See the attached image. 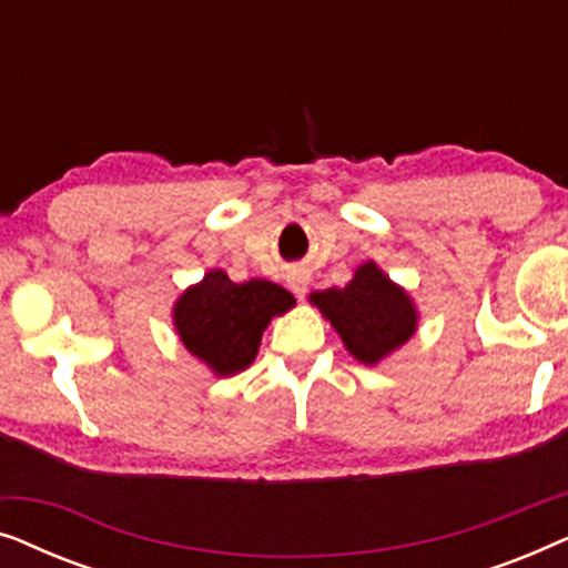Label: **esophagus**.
I'll list each match as a JSON object with an SVG mask.
<instances>
[{
	"label": "esophagus",
	"instance_id": "1",
	"mask_svg": "<svg viewBox=\"0 0 568 568\" xmlns=\"http://www.w3.org/2000/svg\"><path fill=\"white\" fill-rule=\"evenodd\" d=\"M307 286H310V276L305 274V271H297V274H292V276H290V290H292L294 294H297L300 300L305 297Z\"/></svg>",
	"mask_w": 568,
	"mask_h": 568
}]
</instances>
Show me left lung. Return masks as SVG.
<instances>
[{
  "label": "left lung",
  "mask_w": 568,
  "mask_h": 568,
  "mask_svg": "<svg viewBox=\"0 0 568 568\" xmlns=\"http://www.w3.org/2000/svg\"><path fill=\"white\" fill-rule=\"evenodd\" d=\"M310 302L333 325L346 352L367 367L398 352L418 328L416 302L375 261L356 266L346 286L313 292Z\"/></svg>",
  "instance_id": "left-lung-1"
}]
</instances>
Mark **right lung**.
Wrapping results in <instances>:
<instances>
[{
    "label": "right lung",
    "mask_w": 568,
    "mask_h": 568,
    "mask_svg": "<svg viewBox=\"0 0 568 568\" xmlns=\"http://www.w3.org/2000/svg\"><path fill=\"white\" fill-rule=\"evenodd\" d=\"M294 305L292 294L274 282L251 278L235 284L222 268H209L175 300L173 325L191 356L216 377H232L251 367L263 331Z\"/></svg>",
    "instance_id": "obj_1"
}]
</instances>
